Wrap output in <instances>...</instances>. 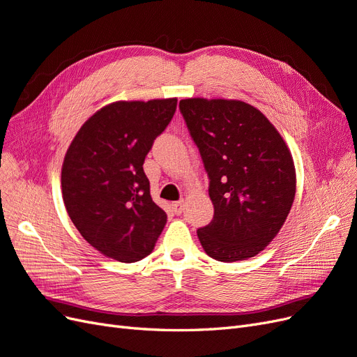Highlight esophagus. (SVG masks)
<instances>
[{
	"label": "esophagus",
	"mask_w": 357,
	"mask_h": 357,
	"mask_svg": "<svg viewBox=\"0 0 357 357\" xmlns=\"http://www.w3.org/2000/svg\"><path fill=\"white\" fill-rule=\"evenodd\" d=\"M172 210H174V213L176 214H181L183 213V210H185V201H177V202H172Z\"/></svg>",
	"instance_id": "esophagus-1"
}]
</instances>
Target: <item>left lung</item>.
<instances>
[{
    "label": "left lung",
    "instance_id": "obj_1",
    "mask_svg": "<svg viewBox=\"0 0 357 357\" xmlns=\"http://www.w3.org/2000/svg\"><path fill=\"white\" fill-rule=\"evenodd\" d=\"M180 110L210 177L214 218L198 229L202 248L220 262L256 256L282 229L295 199L286 142L244 101L186 98Z\"/></svg>",
    "mask_w": 357,
    "mask_h": 357
}]
</instances>
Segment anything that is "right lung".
Masks as SVG:
<instances>
[{
    "label": "right lung",
    "instance_id": "1",
    "mask_svg": "<svg viewBox=\"0 0 357 357\" xmlns=\"http://www.w3.org/2000/svg\"><path fill=\"white\" fill-rule=\"evenodd\" d=\"M177 98L116 101L86 121L63 158L62 199L95 250L131 264L152 253L167 213L150 197L143 164Z\"/></svg>",
    "mask_w": 357,
    "mask_h": 357
}]
</instances>
